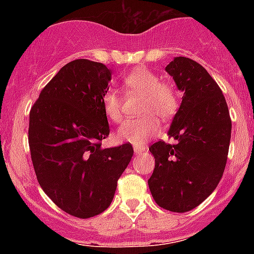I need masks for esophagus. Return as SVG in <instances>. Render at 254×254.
Here are the masks:
<instances>
[{"label":"esophagus","instance_id":"obj_1","mask_svg":"<svg viewBox=\"0 0 254 254\" xmlns=\"http://www.w3.org/2000/svg\"><path fill=\"white\" fill-rule=\"evenodd\" d=\"M146 150H147V147H146L145 145H135L134 146V151H135V153H136V155H139V153H141Z\"/></svg>","mask_w":254,"mask_h":254}]
</instances>
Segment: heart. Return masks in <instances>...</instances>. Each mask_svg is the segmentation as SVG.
I'll return each instance as SVG.
<instances>
[{"label":"heart","mask_w":254,"mask_h":254,"mask_svg":"<svg viewBox=\"0 0 254 254\" xmlns=\"http://www.w3.org/2000/svg\"><path fill=\"white\" fill-rule=\"evenodd\" d=\"M123 89L127 97H141L137 113L141 117L127 120L120 125L118 137L123 141L141 145L161 130L162 122L173 119L179 108V97L172 83L161 81L148 67L134 68L123 78ZM102 107L106 117L113 123H119L124 118V99L113 89H108L102 97Z\"/></svg>","instance_id":"heart-1"}]
</instances>
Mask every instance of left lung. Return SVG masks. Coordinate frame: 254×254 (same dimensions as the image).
I'll list each match as a JSON object with an SVG mask.
<instances>
[{
  "instance_id": "left-lung-1",
  "label": "left lung",
  "mask_w": 254,
  "mask_h": 254,
  "mask_svg": "<svg viewBox=\"0 0 254 254\" xmlns=\"http://www.w3.org/2000/svg\"><path fill=\"white\" fill-rule=\"evenodd\" d=\"M181 91L182 104L163 140L148 147L155 170L148 179L157 205L187 212L203 203L224 175L231 139V118L221 88L196 61L178 56L166 66Z\"/></svg>"
}]
</instances>
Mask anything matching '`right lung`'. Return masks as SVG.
Here are the masks:
<instances>
[{
    "instance_id": "add662e5",
    "label": "right lung",
    "mask_w": 254,
    "mask_h": 254,
    "mask_svg": "<svg viewBox=\"0 0 254 254\" xmlns=\"http://www.w3.org/2000/svg\"><path fill=\"white\" fill-rule=\"evenodd\" d=\"M111 70L77 59L42 89L29 114L30 156L45 194L67 214L88 219L111 205L132 157L130 142L102 147L109 125L102 107Z\"/></svg>"
}]
</instances>
